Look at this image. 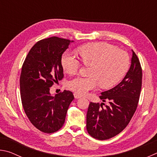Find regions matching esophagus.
I'll use <instances>...</instances> for the list:
<instances>
[{"mask_svg":"<svg viewBox=\"0 0 157 157\" xmlns=\"http://www.w3.org/2000/svg\"><path fill=\"white\" fill-rule=\"evenodd\" d=\"M74 97H75V98H76V99H79V98H82V95H79L78 94H77V93H75V94H74Z\"/></svg>","mask_w":157,"mask_h":157,"instance_id":"esophagus-1","label":"esophagus"}]
</instances>
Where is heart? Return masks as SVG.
<instances>
[{
	"mask_svg": "<svg viewBox=\"0 0 157 157\" xmlns=\"http://www.w3.org/2000/svg\"><path fill=\"white\" fill-rule=\"evenodd\" d=\"M84 64L91 66L89 77L77 76L68 82V87L80 95L86 94L100 84L108 89L120 82L128 71L129 57L126 52L113 45L98 42L88 44L77 50ZM62 65L66 73L74 74L79 67V60L70 52L62 57Z\"/></svg>",
	"mask_w": 157,
	"mask_h": 157,
	"instance_id": "b5f03b06",
	"label": "heart"
}]
</instances>
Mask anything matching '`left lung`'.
Here are the masks:
<instances>
[{
	"mask_svg": "<svg viewBox=\"0 0 157 157\" xmlns=\"http://www.w3.org/2000/svg\"><path fill=\"white\" fill-rule=\"evenodd\" d=\"M142 86V68L132 50L131 66L123 80L115 87L101 93L105 103L91 102L86 114V129L92 137L107 140L125 128L136 110Z\"/></svg>",
	"mask_w": 157,
	"mask_h": 157,
	"instance_id": "left-lung-1",
	"label": "left lung"
}]
</instances>
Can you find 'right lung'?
Wrapping results in <instances>:
<instances>
[{
  "mask_svg": "<svg viewBox=\"0 0 157 157\" xmlns=\"http://www.w3.org/2000/svg\"><path fill=\"white\" fill-rule=\"evenodd\" d=\"M71 42L52 36L34 45L21 68V102L31 123L44 133L55 132L63 126L68 109L74 99L64 90L55 95L50 93L54 82L63 78L62 56Z\"/></svg>",
  "mask_w": 157,
  "mask_h": 157,
  "instance_id": "add662e5",
  "label": "right lung"
}]
</instances>
